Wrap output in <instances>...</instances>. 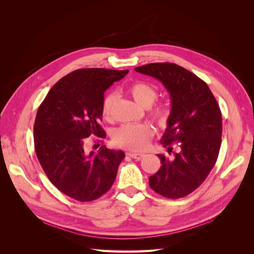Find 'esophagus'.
<instances>
[{"instance_id":"obj_1","label":"esophagus","mask_w":254,"mask_h":254,"mask_svg":"<svg viewBox=\"0 0 254 254\" xmlns=\"http://www.w3.org/2000/svg\"><path fill=\"white\" fill-rule=\"evenodd\" d=\"M127 156H129L130 158L132 159H136V160H140L141 158L144 157V153H140V152H132V151H128L126 153Z\"/></svg>"}]
</instances>
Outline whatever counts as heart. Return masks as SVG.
I'll use <instances>...</instances> for the list:
<instances>
[{"label":"heart","mask_w":254,"mask_h":254,"mask_svg":"<svg viewBox=\"0 0 254 254\" xmlns=\"http://www.w3.org/2000/svg\"><path fill=\"white\" fill-rule=\"evenodd\" d=\"M127 92L142 107H148L149 117L162 125L167 120V109L162 104H153L157 98V91L151 84L145 81H135L127 86ZM115 96L106 95L102 103V114L105 120L112 117ZM153 135V128L146 123L127 124L117 128L112 133V142L115 146L129 150H142Z\"/></svg>","instance_id":"obj_1"}]
</instances>
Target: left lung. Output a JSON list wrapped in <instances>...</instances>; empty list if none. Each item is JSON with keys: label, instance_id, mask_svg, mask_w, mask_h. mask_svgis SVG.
<instances>
[{"label": "left lung", "instance_id": "left-lung-1", "mask_svg": "<svg viewBox=\"0 0 254 254\" xmlns=\"http://www.w3.org/2000/svg\"><path fill=\"white\" fill-rule=\"evenodd\" d=\"M139 73L155 77L170 92L172 111L161 144L168 150L178 144L174 160L158 155L160 170L149 177V186L163 197H186L201 186L214 167L221 144L222 119L218 103L207 84L178 64H148Z\"/></svg>", "mask_w": 254, "mask_h": 254}]
</instances>
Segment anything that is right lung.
I'll return each instance as SVG.
<instances>
[{"label":"right lung","mask_w":254,"mask_h":254,"mask_svg":"<svg viewBox=\"0 0 254 254\" xmlns=\"http://www.w3.org/2000/svg\"><path fill=\"white\" fill-rule=\"evenodd\" d=\"M126 71L79 68L58 80L38 109L34 143L38 160L50 181L75 200H95L110 190L125 153L103 145L87 150V137L104 139V92Z\"/></svg>","instance_id":"right-lung-1"}]
</instances>
